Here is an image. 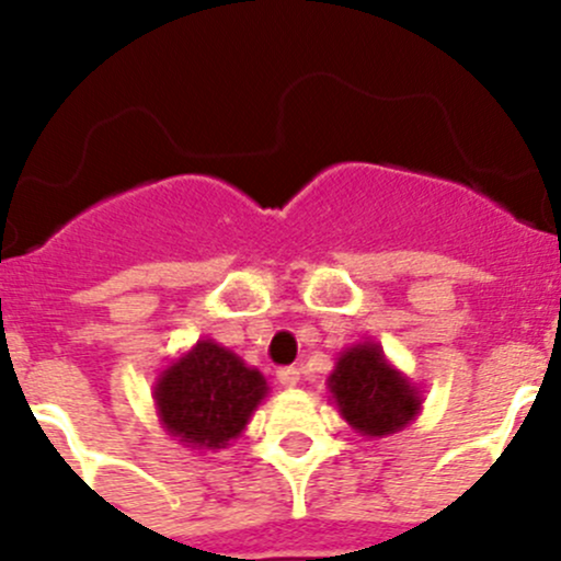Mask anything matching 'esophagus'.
<instances>
[{"mask_svg": "<svg viewBox=\"0 0 561 561\" xmlns=\"http://www.w3.org/2000/svg\"><path fill=\"white\" fill-rule=\"evenodd\" d=\"M279 382L285 388H296L298 386V380H301V371L296 369V366H285V369H279Z\"/></svg>", "mask_w": 561, "mask_h": 561, "instance_id": "obj_1", "label": "esophagus"}]
</instances>
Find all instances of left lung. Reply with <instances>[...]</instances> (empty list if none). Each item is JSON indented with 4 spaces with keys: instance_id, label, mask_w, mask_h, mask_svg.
<instances>
[{
    "instance_id": "8db88e82",
    "label": "left lung",
    "mask_w": 561,
    "mask_h": 561,
    "mask_svg": "<svg viewBox=\"0 0 561 561\" xmlns=\"http://www.w3.org/2000/svg\"><path fill=\"white\" fill-rule=\"evenodd\" d=\"M333 407L360 437H390L423 410V390L388 360L380 342L342 350L325 380Z\"/></svg>"
}]
</instances>
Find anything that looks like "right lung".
Wrapping results in <instances>:
<instances>
[{
	"instance_id": "right-lung-1",
	"label": "right lung",
	"mask_w": 561,
	"mask_h": 561,
	"mask_svg": "<svg viewBox=\"0 0 561 561\" xmlns=\"http://www.w3.org/2000/svg\"><path fill=\"white\" fill-rule=\"evenodd\" d=\"M265 396V377L214 339L173 358L151 390L165 434L201 454H219L239 439Z\"/></svg>"
}]
</instances>
